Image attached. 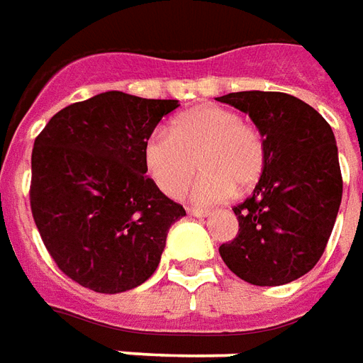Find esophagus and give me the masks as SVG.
<instances>
[{"mask_svg":"<svg viewBox=\"0 0 363 363\" xmlns=\"http://www.w3.org/2000/svg\"><path fill=\"white\" fill-rule=\"evenodd\" d=\"M189 216L192 217H208L209 216V209H200V208H189Z\"/></svg>","mask_w":363,"mask_h":363,"instance_id":"esophagus-1","label":"esophagus"}]
</instances>
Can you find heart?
Returning a JSON list of instances; mask_svg holds the SVG:
<instances>
[{"mask_svg": "<svg viewBox=\"0 0 363 363\" xmlns=\"http://www.w3.org/2000/svg\"><path fill=\"white\" fill-rule=\"evenodd\" d=\"M192 189L198 203H219L256 184L267 165L262 130L244 123L227 107L202 106L173 119L167 130H155L144 142V165L157 189L169 198Z\"/></svg>", "mask_w": 363, "mask_h": 363, "instance_id": "b5f03b06", "label": "heart"}]
</instances>
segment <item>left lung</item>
Wrapping results in <instances>:
<instances>
[{"instance_id": "left-lung-1", "label": "left lung", "mask_w": 363, "mask_h": 363, "mask_svg": "<svg viewBox=\"0 0 363 363\" xmlns=\"http://www.w3.org/2000/svg\"><path fill=\"white\" fill-rule=\"evenodd\" d=\"M254 121L267 144V165L250 198L233 208L238 233L219 246L236 277L279 286L313 269L323 256L342 198L337 142L329 123L283 92L217 98Z\"/></svg>"}]
</instances>
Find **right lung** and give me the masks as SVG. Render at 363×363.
Returning a JSON list of instances; mask_svg holds the SVG:
<instances>
[{"label":"right lung","mask_w":363,"mask_h":363,"mask_svg":"<svg viewBox=\"0 0 363 363\" xmlns=\"http://www.w3.org/2000/svg\"><path fill=\"white\" fill-rule=\"evenodd\" d=\"M177 107L111 90L67 106L36 136L32 217L74 283L117 294L157 269L169 227L186 211L146 177L144 142Z\"/></svg>","instance_id":"1"}]
</instances>
